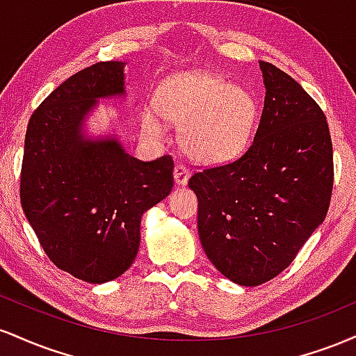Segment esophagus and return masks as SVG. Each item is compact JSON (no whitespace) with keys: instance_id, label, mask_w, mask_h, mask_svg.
Instances as JSON below:
<instances>
[{"instance_id":"1","label":"esophagus","mask_w":356,"mask_h":356,"mask_svg":"<svg viewBox=\"0 0 356 356\" xmlns=\"http://www.w3.org/2000/svg\"><path fill=\"white\" fill-rule=\"evenodd\" d=\"M189 175H191V170L187 169L184 164H175L174 167V179L175 182L179 184V186H184V184H187L189 181Z\"/></svg>"}]
</instances>
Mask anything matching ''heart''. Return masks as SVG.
I'll return each instance as SVG.
<instances>
[{
	"label": "heart",
	"instance_id": "1",
	"mask_svg": "<svg viewBox=\"0 0 356 356\" xmlns=\"http://www.w3.org/2000/svg\"><path fill=\"white\" fill-rule=\"evenodd\" d=\"M162 117L181 124L179 138L192 159L206 164L227 162L246 149L256 127L257 104L251 92L214 73H181L167 79L155 95ZM145 125L161 130L147 113Z\"/></svg>",
	"mask_w": 356,
	"mask_h": 356
}]
</instances>
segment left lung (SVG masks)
Segmentation results:
<instances>
[{"label": "left lung", "instance_id": "8db88e82", "mask_svg": "<svg viewBox=\"0 0 356 356\" xmlns=\"http://www.w3.org/2000/svg\"><path fill=\"white\" fill-rule=\"evenodd\" d=\"M266 97L252 144L192 174L199 238L211 263L241 286L273 280L325 220L333 145L320 105L288 73L259 61Z\"/></svg>", "mask_w": 356, "mask_h": 356}]
</instances>
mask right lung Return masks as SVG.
<instances>
[{
	"label": "right lung",
	"instance_id": "1",
	"mask_svg": "<svg viewBox=\"0 0 356 356\" xmlns=\"http://www.w3.org/2000/svg\"><path fill=\"white\" fill-rule=\"evenodd\" d=\"M122 93L124 63L90 65L40 104L24 136V216L56 268L95 284L132 266L142 214L174 187L170 155L142 162L115 138L81 137V122L97 99Z\"/></svg>",
	"mask_w": 356,
	"mask_h": 356
}]
</instances>
